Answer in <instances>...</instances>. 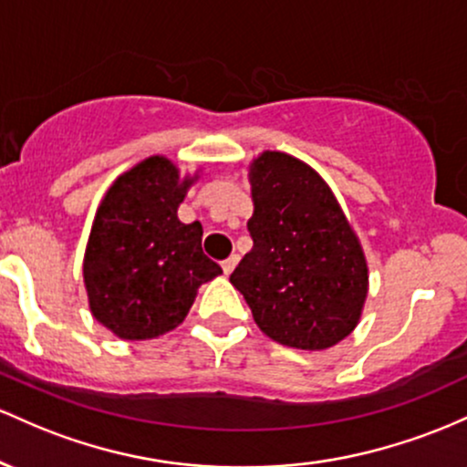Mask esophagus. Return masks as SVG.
<instances>
[{
  "label": "esophagus",
  "instance_id": "esophagus-1",
  "mask_svg": "<svg viewBox=\"0 0 467 467\" xmlns=\"http://www.w3.org/2000/svg\"><path fill=\"white\" fill-rule=\"evenodd\" d=\"M238 260H240L238 255H229V258L223 262V271H224V275L232 274V271L235 269V265H238Z\"/></svg>",
  "mask_w": 467,
  "mask_h": 467
}]
</instances>
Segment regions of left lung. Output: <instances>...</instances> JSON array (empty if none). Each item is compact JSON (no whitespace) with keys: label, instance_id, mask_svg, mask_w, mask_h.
<instances>
[{"label":"left lung","instance_id":"obj_1","mask_svg":"<svg viewBox=\"0 0 467 467\" xmlns=\"http://www.w3.org/2000/svg\"><path fill=\"white\" fill-rule=\"evenodd\" d=\"M254 249L229 282L260 331L302 350L331 348L359 324L368 265L358 234L322 176L285 151L249 165Z\"/></svg>","mask_w":467,"mask_h":467}]
</instances>
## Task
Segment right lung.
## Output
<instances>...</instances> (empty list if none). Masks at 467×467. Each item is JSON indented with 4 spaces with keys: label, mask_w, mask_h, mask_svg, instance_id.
Segmentation results:
<instances>
[{
    "label": "right lung",
    "mask_w": 467,
    "mask_h": 467,
    "mask_svg": "<svg viewBox=\"0 0 467 467\" xmlns=\"http://www.w3.org/2000/svg\"><path fill=\"white\" fill-rule=\"evenodd\" d=\"M198 174L181 176L165 156L123 171L103 196L83 255L94 319L120 339L139 342L174 331L198 286L223 274L202 254L201 223L178 220Z\"/></svg>",
    "instance_id": "obj_1"
}]
</instances>
